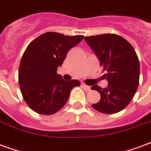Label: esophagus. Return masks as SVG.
<instances>
[{
	"label": "esophagus",
	"mask_w": 151,
	"mask_h": 151,
	"mask_svg": "<svg viewBox=\"0 0 151 151\" xmlns=\"http://www.w3.org/2000/svg\"><path fill=\"white\" fill-rule=\"evenodd\" d=\"M82 87H83V90L86 91H89L91 90L90 87H89V86H88V85L84 84V83H83Z\"/></svg>",
	"instance_id": "1"
}]
</instances>
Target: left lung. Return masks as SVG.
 <instances>
[{
  "instance_id": "8db88e82",
  "label": "left lung",
  "mask_w": 151,
  "mask_h": 151,
  "mask_svg": "<svg viewBox=\"0 0 151 151\" xmlns=\"http://www.w3.org/2000/svg\"><path fill=\"white\" fill-rule=\"evenodd\" d=\"M88 45L100 61L108 86L98 85L91 90L100 94L99 103L92 107L104 114H114L124 109L133 99L139 83L140 66L138 55L129 42L116 34L86 37Z\"/></svg>"
}]
</instances>
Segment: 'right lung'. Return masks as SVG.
I'll list each match as a JSON object with an SVG mask.
<instances>
[{
	"label": "right lung",
	"mask_w": 151,
	"mask_h": 151,
	"mask_svg": "<svg viewBox=\"0 0 151 151\" xmlns=\"http://www.w3.org/2000/svg\"><path fill=\"white\" fill-rule=\"evenodd\" d=\"M83 36H64L48 32L28 45L21 58L18 80L26 104L40 114H52L68 100L72 88L80 86L79 80H63L57 74L68 51Z\"/></svg>",
	"instance_id": "right-lung-1"
}]
</instances>
